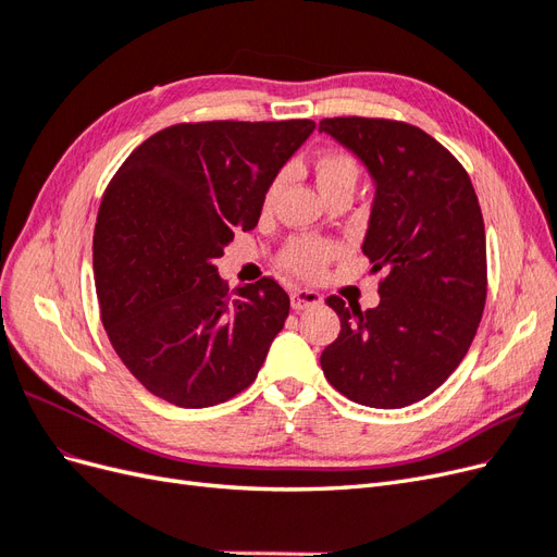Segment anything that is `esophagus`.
<instances>
[{"mask_svg": "<svg viewBox=\"0 0 557 557\" xmlns=\"http://www.w3.org/2000/svg\"><path fill=\"white\" fill-rule=\"evenodd\" d=\"M290 297H293V309L295 311H305V309L318 307L320 301H323V295L315 293V290H307V288H295Z\"/></svg>", "mask_w": 557, "mask_h": 557, "instance_id": "obj_1", "label": "esophagus"}]
</instances>
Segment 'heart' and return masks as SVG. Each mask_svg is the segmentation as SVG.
I'll list each match as a JSON object with an SVG mask.
<instances>
[{
  "mask_svg": "<svg viewBox=\"0 0 557 557\" xmlns=\"http://www.w3.org/2000/svg\"><path fill=\"white\" fill-rule=\"evenodd\" d=\"M313 178L323 197H330L336 193L352 195L360 178V166L356 158L344 153V150H323V153L315 156L313 160ZM281 190H283V176L269 183V188L264 193V207H274ZM332 256H334L332 244L311 239V237H295L285 244L281 252V262L299 276L315 278L325 272Z\"/></svg>",
  "mask_w": 557,
  "mask_h": 557,
  "instance_id": "heart-1",
  "label": "heart"
}]
</instances>
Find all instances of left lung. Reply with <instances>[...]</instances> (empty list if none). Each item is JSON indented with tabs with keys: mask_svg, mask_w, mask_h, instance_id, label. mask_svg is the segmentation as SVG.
Wrapping results in <instances>:
<instances>
[{
	"mask_svg": "<svg viewBox=\"0 0 557 557\" xmlns=\"http://www.w3.org/2000/svg\"><path fill=\"white\" fill-rule=\"evenodd\" d=\"M376 193L362 252L381 274L379 307L330 295L342 332L320 356L348 399L401 409L434 393L462 362L485 293V227L465 166L428 132L385 117H325Z\"/></svg>",
	"mask_w": 557,
	"mask_h": 557,
	"instance_id": "1",
	"label": "left lung"
}]
</instances>
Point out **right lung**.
Instances as JSON below:
<instances>
[{
    "mask_svg": "<svg viewBox=\"0 0 557 557\" xmlns=\"http://www.w3.org/2000/svg\"><path fill=\"white\" fill-rule=\"evenodd\" d=\"M313 129L178 123L134 148L107 185L92 237L99 311L148 393L205 409L256 381L290 297L269 276L230 290L215 260L258 225L269 183Z\"/></svg>",
    "mask_w": 557,
    "mask_h": 557,
    "instance_id": "1",
    "label": "right lung"
}]
</instances>
